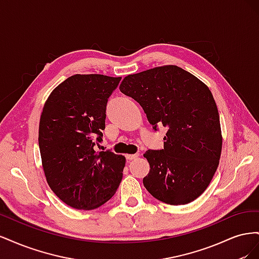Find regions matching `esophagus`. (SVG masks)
<instances>
[{
  "mask_svg": "<svg viewBox=\"0 0 259 259\" xmlns=\"http://www.w3.org/2000/svg\"><path fill=\"white\" fill-rule=\"evenodd\" d=\"M137 156H139V153H135V154H126V155H125V158H126V160H127V161H132V160L136 159Z\"/></svg>",
  "mask_w": 259,
  "mask_h": 259,
  "instance_id": "obj_1",
  "label": "esophagus"
}]
</instances>
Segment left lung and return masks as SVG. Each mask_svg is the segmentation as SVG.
I'll return each instance as SVG.
<instances>
[{
	"instance_id": "obj_1",
	"label": "left lung",
	"mask_w": 259,
	"mask_h": 259,
	"mask_svg": "<svg viewBox=\"0 0 259 259\" xmlns=\"http://www.w3.org/2000/svg\"><path fill=\"white\" fill-rule=\"evenodd\" d=\"M124 95L143 107L154 131L167 127L164 149L144 154L150 171L143 183L153 198L184 205L205 191L222 152L219 113L207 86L177 66L124 77Z\"/></svg>"
}]
</instances>
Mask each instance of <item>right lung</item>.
<instances>
[{
	"mask_svg": "<svg viewBox=\"0 0 259 259\" xmlns=\"http://www.w3.org/2000/svg\"><path fill=\"white\" fill-rule=\"evenodd\" d=\"M121 77L75 74L46 100L38 127V147L46 180L67 205L94 209L119 188L125 158L95 151L103 140L109 97Z\"/></svg>",
	"mask_w": 259,
	"mask_h": 259,
	"instance_id": "add662e5",
	"label": "right lung"
}]
</instances>
